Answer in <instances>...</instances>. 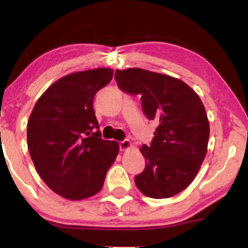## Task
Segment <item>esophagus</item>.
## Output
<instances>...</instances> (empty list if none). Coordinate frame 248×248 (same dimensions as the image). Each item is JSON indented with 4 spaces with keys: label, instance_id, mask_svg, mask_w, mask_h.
Instances as JSON below:
<instances>
[{
    "label": "esophagus",
    "instance_id": "obj_1",
    "mask_svg": "<svg viewBox=\"0 0 248 248\" xmlns=\"http://www.w3.org/2000/svg\"><path fill=\"white\" fill-rule=\"evenodd\" d=\"M130 146H132V144H130V141L127 140V139L126 140H122L119 142V147H120V150H122V152H124V150L129 149Z\"/></svg>",
    "mask_w": 248,
    "mask_h": 248
}]
</instances>
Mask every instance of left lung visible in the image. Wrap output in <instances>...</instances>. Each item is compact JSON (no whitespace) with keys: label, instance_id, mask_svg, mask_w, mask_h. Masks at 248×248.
<instances>
[{"label":"left lung","instance_id":"1","mask_svg":"<svg viewBox=\"0 0 248 248\" xmlns=\"http://www.w3.org/2000/svg\"><path fill=\"white\" fill-rule=\"evenodd\" d=\"M122 92L140 95L142 110L158 124L150 146L141 147L146 168L135 176L142 193L169 198L191 184L206 155L210 126L203 102L186 82L142 69L115 71Z\"/></svg>","mask_w":248,"mask_h":248}]
</instances>
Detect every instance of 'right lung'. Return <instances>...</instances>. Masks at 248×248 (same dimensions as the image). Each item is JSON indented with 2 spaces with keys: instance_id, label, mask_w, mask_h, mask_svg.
<instances>
[{
  "instance_id": "1",
  "label": "right lung",
  "mask_w": 248,
  "mask_h": 248,
  "mask_svg": "<svg viewBox=\"0 0 248 248\" xmlns=\"http://www.w3.org/2000/svg\"><path fill=\"white\" fill-rule=\"evenodd\" d=\"M113 70L62 77L43 93L28 121V148L37 172L52 191L71 201L94 196L119 153L101 139L93 99Z\"/></svg>"
}]
</instances>
